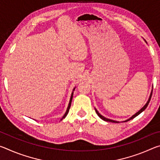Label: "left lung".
<instances>
[{
	"mask_svg": "<svg viewBox=\"0 0 160 160\" xmlns=\"http://www.w3.org/2000/svg\"><path fill=\"white\" fill-rule=\"evenodd\" d=\"M152 92H151V94H150V97H149V99H148V101L147 102V103H146L145 104V105L144 107H143L141 109H140V111H138V112L136 113H135V114H134L133 116H132V117H131L130 118H128V120H126V121H125V122H126V121H130V120H131V119H132V118H134L135 117H136L137 116H138L140 113H142L143 111H144L146 108H147V107L148 106V104H149V103H150V99H151V97H152ZM95 112H96V113H97V114L98 115L100 118H101L102 120H104V121H109V122H113V123H118V121H113V120H111V119H109V118H105L104 116H103L102 115H101L100 114V113L97 112V110L95 109Z\"/></svg>",
	"mask_w": 160,
	"mask_h": 160,
	"instance_id": "left-lung-1",
	"label": "left lung"
}]
</instances>
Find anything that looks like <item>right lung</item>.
<instances>
[{
	"label": "right lung",
	"mask_w": 160,
	"mask_h": 160,
	"mask_svg": "<svg viewBox=\"0 0 160 160\" xmlns=\"http://www.w3.org/2000/svg\"><path fill=\"white\" fill-rule=\"evenodd\" d=\"M75 88L73 89V91L75 90ZM72 96H73V92H72V94H71V97H70V102H69V104H68V108H67V110H66V112L65 113V114L63 115V118H62L61 120H62V119L63 118H64L65 117H66V116H67V114L68 113V112H69V109H70V105H71V102H72Z\"/></svg>",
	"instance_id": "right-lung-1"
}]
</instances>
